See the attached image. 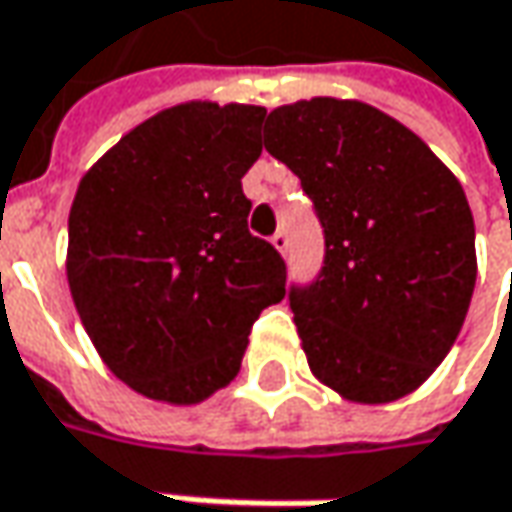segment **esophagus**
<instances>
[{"label": "esophagus", "mask_w": 512, "mask_h": 512, "mask_svg": "<svg viewBox=\"0 0 512 512\" xmlns=\"http://www.w3.org/2000/svg\"><path fill=\"white\" fill-rule=\"evenodd\" d=\"M272 246L280 252V255H286V249H289V238H286V232H283V229L272 235Z\"/></svg>", "instance_id": "obj_1"}]
</instances>
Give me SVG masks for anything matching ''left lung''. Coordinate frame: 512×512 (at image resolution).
Masks as SVG:
<instances>
[{"label": "left lung", "instance_id": "8db88e82", "mask_svg": "<svg viewBox=\"0 0 512 512\" xmlns=\"http://www.w3.org/2000/svg\"><path fill=\"white\" fill-rule=\"evenodd\" d=\"M263 147L326 232L323 272L289 294L311 374L360 405L408 397L448 357L473 297L465 189L419 135L357 98L277 107Z\"/></svg>", "mask_w": 512, "mask_h": 512}]
</instances>
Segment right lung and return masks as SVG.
Here are the masks:
<instances>
[{
    "label": "right lung",
    "instance_id": "add662e5",
    "mask_svg": "<svg viewBox=\"0 0 512 512\" xmlns=\"http://www.w3.org/2000/svg\"><path fill=\"white\" fill-rule=\"evenodd\" d=\"M263 118L255 104L184 101L81 175L67 283L98 357L141 397L198 405L226 388L252 323L286 297V263L249 235L240 186Z\"/></svg>",
    "mask_w": 512,
    "mask_h": 512
}]
</instances>
